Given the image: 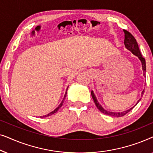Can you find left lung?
Listing matches in <instances>:
<instances>
[{
  "mask_svg": "<svg viewBox=\"0 0 153 153\" xmlns=\"http://www.w3.org/2000/svg\"><path fill=\"white\" fill-rule=\"evenodd\" d=\"M123 31H124V33H125L124 45L125 46V48H126L127 49H128L129 51H130L131 53L134 54V55L137 56V57L139 58V60H141V65H142V70H143V76H146V60H145V58H143V56H142V55H141V51H140L139 48V45H138V44H137V40H136V39L134 38V37L130 33L128 32V31L126 30H124ZM143 93H144V90L142 91L141 96H143ZM91 95L94 100V102H95V105L97 107L98 109H99L102 113H103V114L108 115V116H112V117H121V116H125V114L130 111L132 109V108L134 107V106L137 105L138 103H139V102L141 99V98H140V99L138 100V102H137V104H136V105L134 106H133V107L129 108V109L124 111H122V112H113V111H106V109H104V108L102 107L101 104H100L99 103V102L97 101V99L96 98V96L95 95V94H94L93 91H91Z\"/></svg>",
  "mask_w": 153,
  "mask_h": 153,
  "instance_id": "1",
  "label": "left lung"
}]
</instances>
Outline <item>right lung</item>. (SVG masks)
<instances>
[{
	"label": "right lung",
	"instance_id": "1",
	"mask_svg": "<svg viewBox=\"0 0 153 153\" xmlns=\"http://www.w3.org/2000/svg\"><path fill=\"white\" fill-rule=\"evenodd\" d=\"M67 93H68V88H67V90H66V92H65V95H64V98H63V100H62V101L61 102V103H60V104H59V106H58L57 108H56V109H54L53 111H51V113H49V114H47V115H45V116H42V117H40V118H45V117H48V116H51V115H53V114H55V113H56L58 111V110L59 109V108L61 107V106H62V104H63V102H64V100H65V98L66 97V95H67Z\"/></svg>",
	"mask_w": 153,
	"mask_h": 153
}]
</instances>
